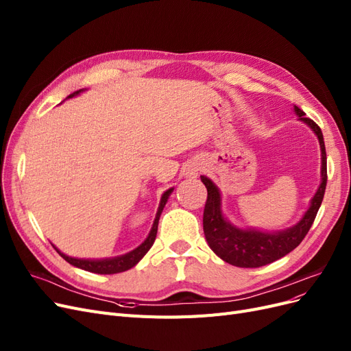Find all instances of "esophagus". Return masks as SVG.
<instances>
[{"instance_id":"esophagus-1","label":"esophagus","mask_w":351,"mask_h":351,"mask_svg":"<svg viewBox=\"0 0 351 351\" xmlns=\"http://www.w3.org/2000/svg\"><path fill=\"white\" fill-rule=\"evenodd\" d=\"M198 171H199V167H197V166H191V167H188V171H186V178H195V176L198 175Z\"/></svg>"}]
</instances>
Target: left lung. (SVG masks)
Returning a JSON list of instances; mask_svg holds the SVG:
<instances>
[{
  "instance_id": "8db88e82",
  "label": "left lung",
  "mask_w": 351,
  "mask_h": 351,
  "mask_svg": "<svg viewBox=\"0 0 351 351\" xmlns=\"http://www.w3.org/2000/svg\"><path fill=\"white\" fill-rule=\"evenodd\" d=\"M300 121L305 123L318 137L321 147V184L311 199L308 210L295 226L279 231H262L256 228H240L231 224L221 210V192L210 178L201 176L208 191L204 208V234L211 250L224 262L237 267H261L287 256L298 245L313 226L321 206L327 186V153L321 128L306 119L305 112L293 106Z\"/></svg>"
}]
</instances>
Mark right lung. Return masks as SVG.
<instances>
[{"instance_id":"right-lung-1","label":"right lung","mask_w":351,"mask_h":351,"mask_svg":"<svg viewBox=\"0 0 351 351\" xmlns=\"http://www.w3.org/2000/svg\"><path fill=\"white\" fill-rule=\"evenodd\" d=\"M84 90L85 89L76 90V93L71 94L68 98L80 95L81 93H84ZM172 192H173V188H169L166 192H163V195L160 198L158 213H156L152 230L149 232V236L146 237V240L143 241L138 245V247H136L134 250L128 252L125 254L117 256V257H107V258H77V257H71L68 254L62 253L55 244H51V245H53L55 250L64 258V261H66L68 263H71L72 266L80 267L82 270L93 271V274H98V275H112V274H120V271H125L128 269H132L133 266H136L141 261L143 256H145L150 250V247H152L154 240H156V234H158V224H159L160 214H162L165 205H166L169 197H171Z\"/></svg>"}]
</instances>
